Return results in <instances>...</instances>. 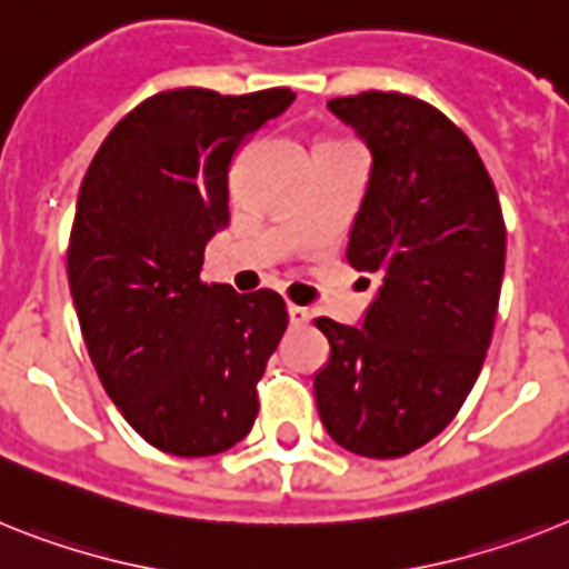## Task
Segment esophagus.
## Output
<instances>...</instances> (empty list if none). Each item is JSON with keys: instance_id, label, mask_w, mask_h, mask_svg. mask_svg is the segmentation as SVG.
<instances>
[{"instance_id": "1", "label": "esophagus", "mask_w": 569, "mask_h": 569, "mask_svg": "<svg viewBox=\"0 0 569 569\" xmlns=\"http://www.w3.org/2000/svg\"><path fill=\"white\" fill-rule=\"evenodd\" d=\"M307 321H309V309L289 303V323H292V327H303Z\"/></svg>"}]
</instances>
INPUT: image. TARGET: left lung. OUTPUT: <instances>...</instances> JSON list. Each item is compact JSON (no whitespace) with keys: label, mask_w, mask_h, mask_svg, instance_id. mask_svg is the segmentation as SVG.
<instances>
[{"label":"left lung","mask_w":569,"mask_h":569,"mask_svg":"<svg viewBox=\"0 0 569 569\" xmlns=\"http://www.w3.org/2000/svg\"><path fill=\"white\" fill-rule=\"evenodd\" d=\"M329 109L373 152L347 260L379 289L361 329L315 321L329 341L315 402L338 446L390 460L431 442L475 388L498 318L506 226L475 144L437 107L361 92Z\"/></svg>","instance_id":"obj_1"}]
</instances>
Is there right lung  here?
<instances>
[{
	"mask_svg": "<svg viewBox=\"0 0 569 569\" xmlns=\"http://www.w3.org/2000/svg\"><path fill=\"white\" fill-rule=\"evenodd\" d=\"M292 89H167L114 123L80 184L69 286L98 379L159 451L211 457L257 419V381L289 312L271 289L202 283L228 226V170Z\"/></svg>",
	"mask_w": 569,
	"mask_h": 569,
	"instance_id": "1",
	"label": "right lung"
}]
</instances>
